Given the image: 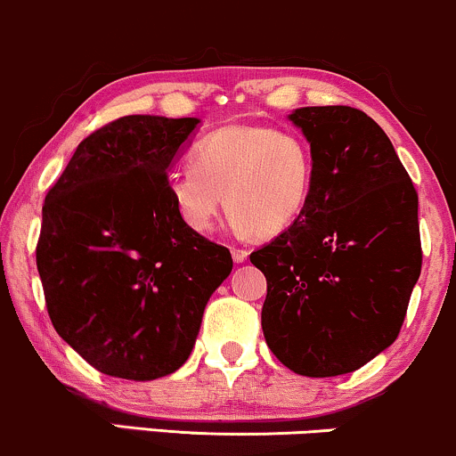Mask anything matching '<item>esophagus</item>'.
<instances>
[{"label":"esophagus","mask_w":456,"mask_h":456,"mask_svg":"<svg viewBox=\"0 0 456 456\" xmlns=\"http://www.w3.org/2000/svg\"><path fill=\"white\" fill-rule=\"evenodd\" d=\"M232 256L235 263H244L246 259H248V250L244 248H232Z\"/></svg>","instance_id":"1"}]
</instances>
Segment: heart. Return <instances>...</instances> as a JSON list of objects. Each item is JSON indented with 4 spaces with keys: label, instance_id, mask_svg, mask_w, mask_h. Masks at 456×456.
<instances>
[{
    "label": "heart",
    "instance_id": "obj_1",
    "mask_svg": "<svg viewBox=\"0 0 456 456\" xmlns=\"http://www.w3.org/2000/svg\"><path fill=\"white\" fill-rule=\"evenodd\" d=\"M314 155L297 134L267 125L235 123L208 134L193 152V166L167 174L166 191L186 227L208 233L224 200L238 233L276 235L310 204Z\"/></svg>",
    "mask_w": 456,
    "mask_h": 456
}]
</instances>
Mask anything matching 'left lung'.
I'll list each match as a JSON object with an SVG mask.
<instances>
[{"instance_id":"obj_1","label":"left lung","mask_w":456,"mask_h":456,"mask_svg":"<svg viewBox=\"0 0 456 456\" xmlns=\"http://www.w3.org/2000/svg\"><path fill=\"white\" fill-rule=\"evenodd\" d=\"M314 155L310 204L252 252L265 273L261 327L299 376H342L397 339L420 276L419 195L374 118L350 106L289 114Z\"/></svg>"}]
</instances>
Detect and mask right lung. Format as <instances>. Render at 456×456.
Masks as SVG:
<instances>
[{"mask_svg":"<svg viewBox=\"0 0 456 456\" xmlns=\"http://www.w3.org/2000/svg\"><path fill=\"white\" fill-rule=\"evenodd\" d=\"M200 123L114 120L80 142L44 200L36 261L48 316L106 376L144 382L183 367L232 273L229 250L186 227L166 191Z\"/></svg>","mask_w":456,"mask_h":456,"instance_id":"obj_1","label":"right lung"}]
</instances>
